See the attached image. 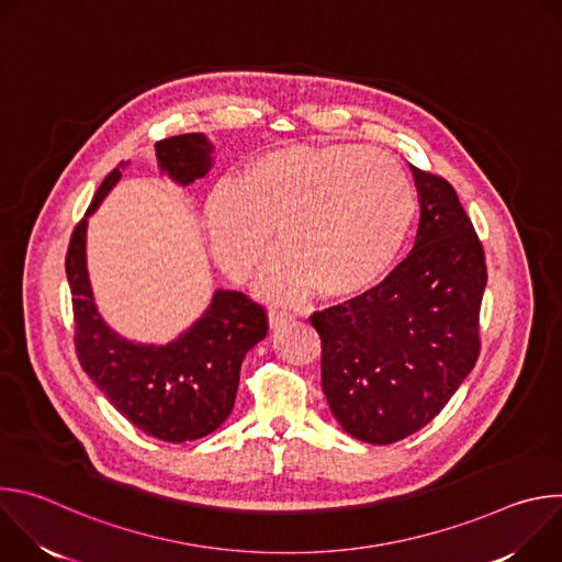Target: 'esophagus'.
<instances>
[{"instance_id":"34e87169","label":"esophagus","mask_w":562,"mask_h":562,"mask_svg":"<svg viewBox=\"0 0 562 562\" xmlns=\"http://www.w3.org/2000/svg\"><path fill=\"white\" fill-rule=\"evenodd\" d=\"M291 319H293V313H289V311H282V308H271L269 311V325H271V329H280L282 325L291 323Z\"/></svg>"}]
</instances>
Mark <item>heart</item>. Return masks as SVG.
Segmentation results:
<instances>
[{
  "label": "heart",
  "mask_w": 562,
  "mask_h": 562,
  "mask_svg": "<svg viewBox=\"0 0 562 562\" xmlns=\"http://www.w3.org/2000/svg\"><path fill=\"white\" fill-rule=\"evenodd\" d=\"M418 209L409 173L360 144L286 146L217 182L204 206L209 247L220 269L243 282L276 245L267 293L297 300L319 289L353 297L389 271Z\"/></svg>",
  "instance_id": "heart-1"
}]
</instances>
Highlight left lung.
Listing matches in <instances>:
<instances>
[{
  "instance_id": "left-lung-1",
  "label": "left lung",
  "mask_w": 562,
  "mask_h": 562,
  "mask_svg": "<svg viewBox=\"0 0 562 562\" xmlns=\"http://www.w3.org/2000/svg\"><path fill=\"white\" fill-rule=\"evenodd\" d=\"M412 173L420 198L412 254L378 286L311 315L331 414L369 445L431 423L480 353L483 245L456 189L429 171Z\"/></svg>"
}]
</instances>
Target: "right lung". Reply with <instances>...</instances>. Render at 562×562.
I'll list each match as a JSON object with an SVG mask.
<instances>
[{
    "mask_svg": "<svg viewBox=\"0 0 562 562\" xmlns=\"http://www.w3.org/2000/svg\"><path fill=\"white\" fill-rule=\"evenodd\" d=\"M211 153L213 144L202 133L155 144L159 171L184 187L209 173ZM124 167L120 162L106 176L70 235L66 278L72 295L75 351L109 403L142 434L165 442L198 440L233 412L239 367L269 331L267 311L243 291H215L198 323L162 347L124 340L104 323L87 271V224L120 182Z\"/></svg>",
    "mask_w": 562,
    "mask_h": 562,
    "instance_id": "add662e5",
    "label": "right lung"
}]
</instances>
